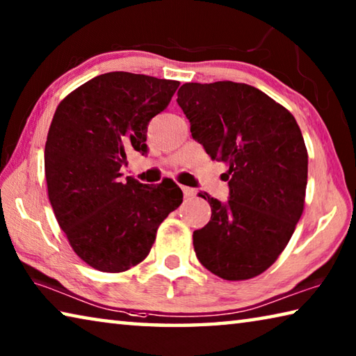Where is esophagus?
<instances>
[{
	"label": "esophagus",
	"mask_w": 356,
	"mask_h": 356,
	"mask_svg": "<svg viewBox=\"0 0 356 356\" xmlns=\"http://www.w3.org/2000/svg\"><path fill=\"white\" fill-rule=\"evenodd\" d=\"M180 188H182V191H184V196H185V197H193V196H196V190H195V188H191V186H185V185H182V186H180Z\"/></svg>",
	"instance_id": "34e87169"
}]
</instances>
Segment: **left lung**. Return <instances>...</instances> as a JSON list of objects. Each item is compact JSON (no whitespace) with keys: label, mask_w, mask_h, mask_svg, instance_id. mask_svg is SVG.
Segmentation results:
<instances>
[{"label":"left lung","mask_w":356,"mask_h":356,"mask_svg":"<svg viewBox=\"0 0 356 356\" xmlns=\"http://www.w3.org/2000/svg\"><path fill=\"white\" fill-rule=\"evenodd\" d=\"M177 104L191 136L229 166V201L201 195L212 216L193 232L196 256L222 280L254 278L284 251L305 209L308 150L297 120L245 83H185Z\"/></svg>","instance_id":"left-lung-1"}]
</instances>
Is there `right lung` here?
<instances>
[{"label":"right lung","instance_id":"1","mask_svg":"<svg viewBox=\"0 0 356 356\" xmlns=\"http://www.w3.org/2000/svg\"><path fill=\"white\" fill-rule=\"evenodd\" d=\"M179 81L110 72L58 105L45 143L48 200L75 254L105 273L146 259L156 229L182 204L172 180H122L131 150L147 152V124L171 102Z\"/></svg>","mask_w":356,"mask_h":356}]
</instances>
